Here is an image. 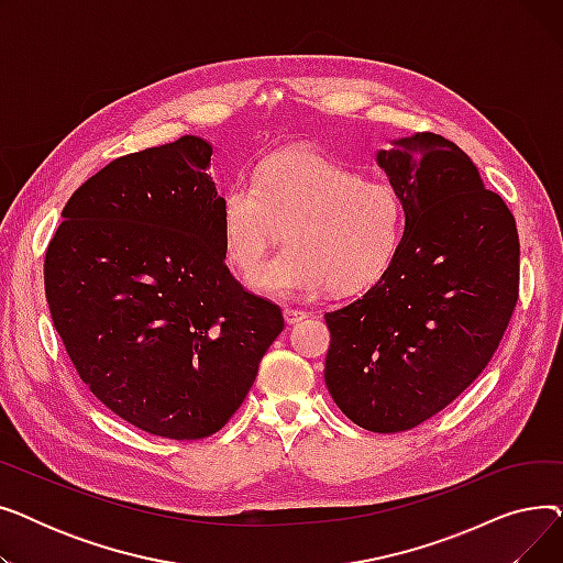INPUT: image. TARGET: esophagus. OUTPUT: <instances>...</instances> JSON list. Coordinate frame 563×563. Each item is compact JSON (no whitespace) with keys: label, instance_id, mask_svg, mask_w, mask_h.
Here are the masks:
<instances>
[{"label":"esophagus","instance_id":"esophagus-1","mask_svg":"<svg viewBox=\"0 0 563 563\" xmlns=\"http://www.w3.org/2000/svg\"><path fill=\"white\" fill-rule=\"evenodd\" d=\"M283 314H285V321H287V323H299V321H303V319L308 317V312H306V310H299V308H285Z\"/></svg>","mask_w":563,"mask_h":563}]
</instances>
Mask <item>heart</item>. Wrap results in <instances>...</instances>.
<instances>
[{"label": "heart", "instance_id": "b5f03b06", "mask_svg": "<svg viewBox=\"0 0 563 563\" xmlns=\"http://www.w3.org/2000/svg\"><path fill=\"white\" fill-rule=\"evenodd\" d=\"M225 257L242 274L260 269L285 234L289 246L253 280L260 291L299 297L327 287L356 294L393 266L406 230L401 194L383 180L303 147L264 159L253 183L240 180L221 198Z\"/></svg>", "mask_w": 563, "mask_h": 563}]
</instances>
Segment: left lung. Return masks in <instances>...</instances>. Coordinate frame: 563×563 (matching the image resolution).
<instances>
[{
  "instance_id": "obj_1",
  "label": "left lung",
  "mask_w": 563,
  "mask_h": 563,
  "mask_svg": "<svg viewBox=\"0 0 563 563\" xmlns=\"http://www.w3.org/2000/svg\"><path fill=\"white\" fill-rule=\"evenodd\" d=\"M406 205L401 249L363 297L323 314V378L344 416L374 433L422 424L475 380L520 291L516 219L445 136L416 132L378 153Z\"/></svg>"
}]
</instances>
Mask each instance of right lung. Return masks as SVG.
Here are the masks:
<instances>
[{
	"mask_svg": "<svg viewBox=\"0 0 563 563\" xmlns=\"http://www.w3.org/2000/svg\"><path fill=\"white\" fill-rule=\"evenodd\" d=\"M210 166L198 136L113 159L70 196L45 253L49 314L79 378L170 440L221 431L285 327L228 269Z\"/></svg>",
	"mask_w": 563,
	"mask_h": 563,
	"instance_id": "obj_1",
	"label": "right lung"
}]
</instances>
